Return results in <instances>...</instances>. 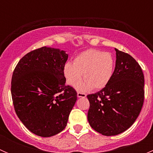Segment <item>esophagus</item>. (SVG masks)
Returning a JSON list of instances; mask_svg holds the SVG:
<instances>
[{
  "label": "esophagus",
  "instance_id": "34e87169",
  "mask_svg": "<svg viewBox=\"0 0 153 153\" xmlns=\"http://www.w3.org/2000/svg\"><path fill=\"white\" fill-rule=\"evenodd\" d=\"M77 96L78 98H86V94L84 93V92H78L77 93Z\"/></svg>",
  "mask_w": 153,
  "mask_h": 153
}]
</instances>
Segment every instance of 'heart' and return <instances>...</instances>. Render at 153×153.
Instances as JSON below:
<instances>
[{
	"instance_id": "obj_1",
	"label": "heart",
	"mask_w": 153,
	"mask_h": 153,
	"mask_svg": "<svg viewBox=\"0 0 153 153\" xmlns=\"http://www.w3.org/2000/svg\"><path fill=\"white\" fill-rule=\"evenodd\" d=\"M114 60L109 53L89 49L78 55L74 59L73 64L67 63L64 73L69 85L75 86L82 80L86 81L78 86L81 91H87L92 88L99 90L106 86L112 76Z\"/></svg>"
}]
</instances>
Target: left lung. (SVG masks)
I'll return each instance as SVG.
<instances>
[{
	"label": "left lung",
	"instance_id": "1",
	"mask_svg": "<svg viewBox=\"0 0 153 153\" xmlns=\"http://www.w3.org/2000/svg\"><path fill=\"white\" fill-rule=\"evenodd\" d=\"M115 49V67L109 84L99 92L87 95L89 124L106 136L129 129L139 115L144 99L141 67L129 54Z\"/></svg>",
	"mask_w": 153,
	"mask_h": 153
}]
</instances>
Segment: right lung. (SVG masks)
Listing matches in <instances>:
<instances>
[{
	"label": "right lung",
	"mask_w": 153,
	"mask_h": 153,
	"mask_svg": "<svg viewBox=\"0 0 153 153\" xmlns=\"http://www.w3.org/2000/svg\"><path fill=\"white\" fill-rule=\"evenodd\" d=\"M67 59L65 51L43 47L24 55L14 69L11 93L15 112L38 136L61 132L77 101L75 89L65 85Z\"/></svg>",
	"instance_id": "right-lung-1"
}]
</instances>
